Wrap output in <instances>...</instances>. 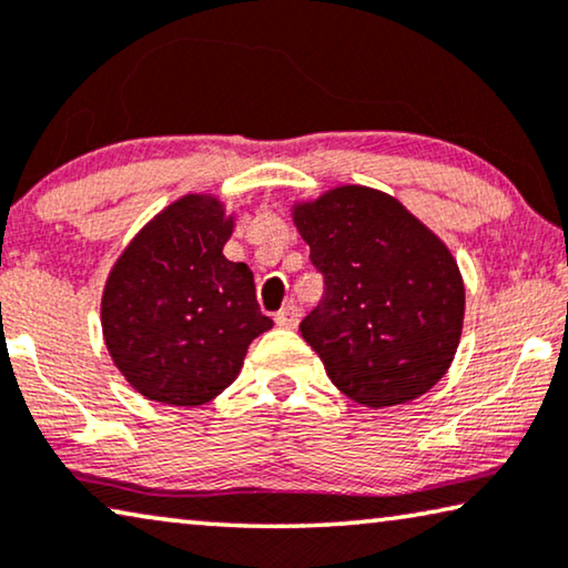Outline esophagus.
<instances>
[{
  "label": "esophagus",
  "mask_w": 568,
  "mask_h": 568,
  "mask_svg": "<svg viewBox=\"0 0 568 568\" xmlns=\"http://www.w3.org/2000/svg\"><path fill=\"white\" fill-rule=\"evenodd\" d=\"M274 320H276V325H282V327H297V323H300V310H297V304H294V302L284 304V307L276 312Z\"/></svg>",
  "instance_id": "esophagus-1"
}]
</instances>
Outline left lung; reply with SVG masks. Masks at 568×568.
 <instances>
[{"mask_svg": "<svg viewBox=\"0 0 568 568\" xmlns=\"http://www.w3.org/2000/svg\"><path fill=\"white\" fill-rule=\"evenodd\" d=\"M294 225L325 282L300 331L331 382L374 409L433 389L464 327V278L440 237L394 196L351 184L294 204Z\"/></svg>", "mask_w": 568, "mask_h": 568, "instance_id": "left-lung-1", "label": "left lung"}]
</instances>
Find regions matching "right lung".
Returning a JSON list of instances; mask_svg holds the SVG:
<instances>
[{
	"instance_id": "add662e5",
	"label": "right lung",
	"mask_w": 568,
	"mask_h": 568,
	"mask_svg": "<svg viewBox=\"0 0 568 568\" xmlns=\"http://www.w3.org/2000/svg\"><path fill=\"white\" fill-rule=\"evenodd\" d=\"M233 217L186 194L138 233L106 276L102 333L122 376L145 399L196 407L235 382L271 317L253 271L223 256Z\"/></svg>"
}]
</instances>
